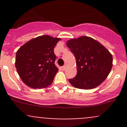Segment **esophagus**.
Instances as JSON below:
<instances>
[{
	"instance_id": "esophagus-1",
	"label": "esophagus",
	"mask_w": 127,
	"mask_h": 127,
	"mask_svg": "<svg viewBox=\"0 0 127 127\" xmlns=\"http://www.w3.org/2000/svg\"><path fill=\"white\" fill-rule=\"evenodd\" d=\"M66 65H64V66L62 67V69L63 70V71H64V70L66 69Z\"/></svg>"
}]
</instances>
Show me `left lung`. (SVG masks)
<instances>
[{"mask_svg":"<svg viewBox=\"0 0 127 127\" xmlns=\"http://www.w3.org/2000/svg\"><path fill=\"white\" fill-rule=\"evenodd\" d=\"M76 60L77 74L69 82L73 87L89 90L99 86L112 67L111 53L93 38L82 36L67 42Z\"/></svg>","mask_w":127,"mask_h":127,"instance_id":"1","label":"left lung"}]
</instances>
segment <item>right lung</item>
I'll list each match as a JSON object with an SVG mask.
<instances>
[{
  "label": "right lung",
  "mask_w": 127,
  "mask_h": 127,
  "mask_svg": "<svg viewBox=\"0 0 127 127\" xmlns=\"http://www.w3.org/2000/svg\"><path fill=\"white\" fill-rule=\"evenodd\" d=\"M61 39L45 35L30 40L16 54L15 67L24 84L32 88L51 85L58 69L54 48Z\"/></svg>",
  "instance_id": "right-lung-1"
}]
</instances>
